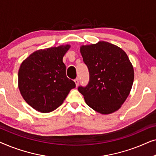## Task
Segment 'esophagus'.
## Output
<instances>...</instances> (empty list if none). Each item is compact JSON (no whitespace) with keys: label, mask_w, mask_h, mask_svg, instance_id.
Returning <instances> with one entry per match:
<instances>
[{"label":"esophagus","mask_w":156,"mask_h":156,"mask_svg":"<svg viewBox=\"0 0 156 156\" xmlns=\"http://www.w3.org/2000/svg\"><path fill=\"white\" fill-rule=\"evenodd\" d=\"M74 82H75L76 86L77 87V86H78V84H79V79H78V78H76L75 80H74Z\"/></svg>","instance_id":"esophagus-1"}]
</instances>
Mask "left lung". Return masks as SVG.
Returning <instances> with one entry per match:
<instances>
[{"label": "left lung", "instance_id": "8db88e82", "mask_svg": "<svg viewBox=\"0 0 156 156\" xmlns=\"http://www.w3.org/2000/svg\"><path fill=\"white\" fill-rule=\"evenodd\" d=\"M89 81L78 90L89 107L102 114L116 112L126 101L134 79L133 68L126 53L107 42L81 47Z\"/></svg>", "mask_w": 156, "mask_h": 156}]
</instances>
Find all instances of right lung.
Here are the masks:
<instances>
[{"instance_id":"1","label":"right lung","mask_w":156,"mask_h":156,"mask_svg":"<svg viewBox=\"0 0 156 156\" xmlns=\"http://www.w3.org/2000/svg\"><path fill=\"white\" fill-rule=\"evenodd\" d=\"M70 48L61 45L33 52L21 64L18 87L25 101L42 113L52 112L76 87L67 77L64 55Z\"/></svg>"}]
</instances>
